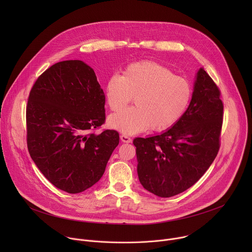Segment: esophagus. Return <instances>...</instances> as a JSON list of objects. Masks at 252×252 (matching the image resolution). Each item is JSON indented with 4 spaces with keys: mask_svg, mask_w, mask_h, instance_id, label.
Returning a JSON list of instances; mask_svg holds the SVG:
<instances>
[{
    "mask_svg": "<svg viewBox=\"0 0 252 252\" xmlns=\"http://www.w3.org/2000/svg\"><path fill=\"white\" fill-rule=\"evenodd\" d=\"M121 140H122L123 142H127V143L131 142V138H130L129 136L126 135V134H122V135H121Z\"/></svg>",
    "mask_w": 252,
    "mask_h": 252,
    "instance_id": "esophagus-1",
    "label": "esophagus"
}]
</instances>
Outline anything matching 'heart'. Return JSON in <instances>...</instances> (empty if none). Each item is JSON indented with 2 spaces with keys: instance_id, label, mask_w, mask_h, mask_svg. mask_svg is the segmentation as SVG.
<instances>
[{
  "instance_id": "heart-1",
  "label": "heart",
  "mask_w": 252,
  "mask_h": 252,
  "mask_svg": "<svg viewBox=\"0 0 252 252\" xmlns=\"http://www.w3.org/2000/svg\"><path fill=\"white\" fill-rule=\"evenodd\" d=\"M135 105L109 118V126L126 134H134L151 126L162 131L170 128L188 111L192 89L188 80L156 62L128 64L124 76L113 74L105 84L110 109L119 112L131 101Z\"/></svg>"
}]
</instances>
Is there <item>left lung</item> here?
I'll return each mask as SVG.
<instances>
[{"label":"left lung","mask_w":252,"mask_h":252,"mask_svg":"<svg viewBox=\"0 0 252 252\" xmlns=\"http://www.w3.org/2000/svg\"><path fill=\"white\" fill-rule=\"evenodd\" d=\"M220 91L199 68L188 111L172 127L151 137H136L137 174L150 192L170 197L192 187L220 151L223 120Z\"/></svg>","instance_id":"8db88e82"}]
</instances>
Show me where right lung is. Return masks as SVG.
Instances as JSON below:
<instances>
[{
  "instance_id": "obj_1",
  "label": "right lung",
  "mask_w": 252,
  "mask_h": 252,
  "mask_svg": "<svg viewBox=\"0 0 252 252\" xmlns=\"http://www.w3.org/2000/svg\"><path fill=\"white\" fill-rule=\"evenodd\" d=\"M105 96L94 69L79 60L46 69L33 84L26 110L30 156L48 181L82 192L102 176L119 132H93L105 121Z\"/></svg>"
}]
</instances>
